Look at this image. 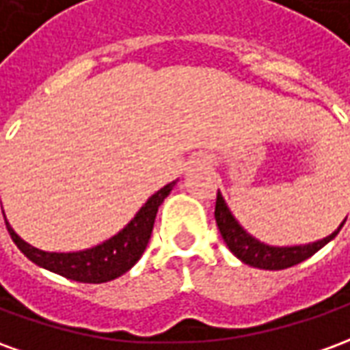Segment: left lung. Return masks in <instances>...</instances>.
I'll return each instance as SVG.
<instances>
[{
  "instance_id": "1",
  "label": "left lung",
  "mask_w": 350,
  "mask_h": 350,
  "mask_svg": "<svg viewBox=\"0 0 350 350\" xmlns=\"http://www.w3.org/2000/svg\"><path fill=\"white\" fill-rule=\"evenodd\" d=\"M215 221H217L219 232L228 245V250L232 251L242 262L250 264L253 268H260V270H285V268H291L294 264L306 260L311 255H315L321 247H324L332 238H336L339 228L345 225V221H343L336 232H332L330 236H326L319 242L308 243V245H293V247H273V245H266V243L255 240L238 225V221L227 208L219 191H217V198H215Z\"/></svg>"
}]
</instances>
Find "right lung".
Wrapping results in <instances>:
<instances>
[{
    "instance_id": "1",
    "label": "right lung",
    "mask_w": 350,
    "mask_h": 350,
    "mask_svg": "<svg viewBox=\"0 0 350 350\" xmlns=\"http://www.w3.org/2000/svg\"><path fill=\"white\" fill-rule=\"evenodd\" d=\"M174 185L176 182L167 183L163 189L148 198V202L138 210L127 227L107 242L86 251H77V253L41 251L24 242L7 221L5 225L16 247L37 266L72 279V281H80V283H107L129 271L137 264L138 258L142 257L152 236L157 210L163 204V200L170 195Z\"/></svg>"
}]
</instances>
